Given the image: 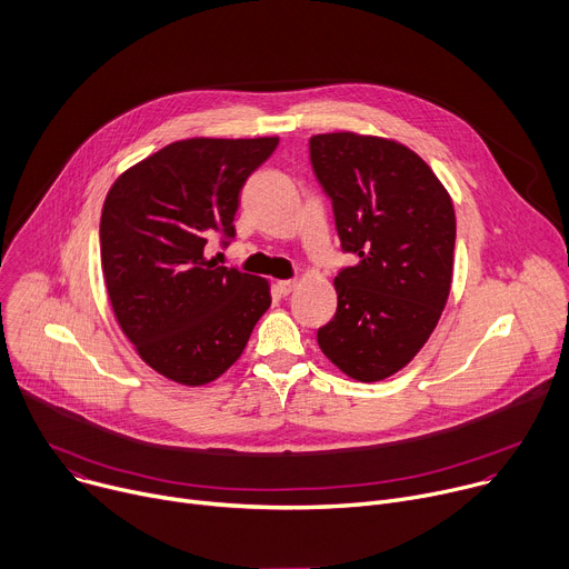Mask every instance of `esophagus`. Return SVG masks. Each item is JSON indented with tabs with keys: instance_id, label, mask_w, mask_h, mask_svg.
I'll use <instances>...</instances> for the list:
<instances>
[{
	"instance_id": "obj_1",
	"label": "esophagus",
	"mask_w": 569,
	"mask_h": 569,
	"mask_svg": "<svg viewBox=\"0 0 569 569\" xmlns=\"http://www.w3.org/2000/svg\"><path fill=\"white\" fill-rule=\"evenodd\" d=\"M295 286H297V281H295V279H283V281H277V290H279L281 295H290V292L295 290Z\"/></svg>"
}]
</instances>
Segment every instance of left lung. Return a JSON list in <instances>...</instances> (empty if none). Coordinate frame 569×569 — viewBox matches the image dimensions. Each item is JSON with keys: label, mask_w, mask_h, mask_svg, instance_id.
Returning <instances> with one entry per match:
<instances>
[{"label": "left lung", "mask_w": 569, "mask_h": 569, "mask_svg": "<svg viewBox=\"0 0 569 569\" xmlns=\"http://www.w3.org/2000/svg\"><path fill=\"white\" fill-rule=\"evenodd\" d=\"M345 251L338 308L318 331L325 356L372 383L406 368L433 333L451 290L456 216L433 170L406 144L351 131L311 138Z\"/></svg>", "instance_id": "8db88e82"}]
</instances>
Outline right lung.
Here are the masks:
<instances>
[{"instance_id": "right-lung-1", "label": "right lung", "mask_w": 569, "mask_h": 569, "mask_svg": "<svg viewBox=\"0 0 569 569\" xmlns=\"http://www.w3.org/2000/svg\"><path fill=\"white\" fill-rule=\"evenodd\" d=\"M279 138L177 140L122 172L99 222L101 272L122 333L170 381L203 386L240 358L272 303L270 283L206 261L236 236L247 177Z\"/></svg>"}]
</instances>
